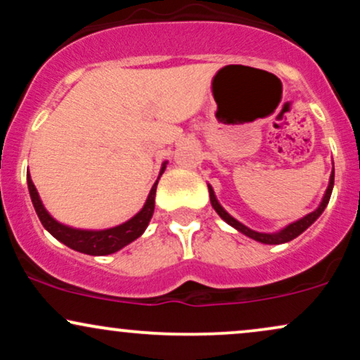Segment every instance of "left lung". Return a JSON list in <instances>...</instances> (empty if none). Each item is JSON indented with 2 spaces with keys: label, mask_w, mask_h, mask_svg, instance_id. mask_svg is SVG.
I'll return each instance as SVG.
<instances>
[{
  "label": "left lung",
  "mask_w": 360,
  "mask_h": 360,
  "mask_svg": "<svg viewBox=\"0 0 360 360\" xmlns=\"http://www.w3.org/2000/svg\"><path fill=\"white\" fill-rule=\"evenodd\" d=\"M333 177H335V174L332 172V176H330V183H328V188H326L325 191V196L323 200H321V203L318 208L315 210V212L308 213L307 217L300 218L298 221H292L289 223L288 226H284L283 230H279V232L276 233H262V232H255V230H250L249 226H245L243 223H240L238 220H235V218L230 214L229 212H225V208L218 203L217 196H214V191L212 186L208 184V191H210V201H212V206L214 208V212H217L218 214L221 217V220H225L229 225H232L233 229H237L238 232L247 235V237L254 238V240H257L260 243H269V245H278V243H286L289 240H292V238H296L298 235H301L304 232V230L308 229L309 225H311L313 221H316V218L320 217L321 213H323V210L326 208V205H328L330 201V196H332V189H333Z\"/></svg>",
  "instance_id": "8db88e82"
}]
</instances>
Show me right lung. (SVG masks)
<instances>
[{
	"instance_id": "right-lung-1",
	"label": "right lung",
	"mask_w": 360,
	"mask_h": 360,
	"mask_svg": "<svg viewBox=\"0 0 360 360\" xmlns=\"http://www.w3.org/2000/svg\"><path fill=\"white\" fill-rule=\"evenodd\" d=\"M166 164L167 162H164L162 167H160L159 177L162 176L164 171H166ZM159 177H157L154 186H152L143 208L128 221L106 230L72 229V226H68L64 225V223L53 220L51 214H49L47 210H45V206L42 205V200H40L39 193H37V188L34 181H32L30 174H27V183H28V191H30V198H32V203H34L35 212L39 214L44 229L47 230L49 233L53 235V237H56L59 242L64 243V245L71 247L72 250L82 252V254H88V255H108V254H113V252H118L120 249H123V247L128 245L130 242H134L135 238H139L140 235L146 232L148 221H150L152 214H154L155 189H157V183H159Z\"/></svg>"
}]
</instances>
